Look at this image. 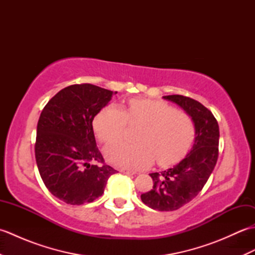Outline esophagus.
Segmentation results:
<instances>
[{"label": "esophagus", "instance_id": "34e87169", "mask_svg": "<svg viewBox=\"0 0 255 255\" xmlns=\"http://www.w3.org/2000/svg\"><path fill=\"white\" fill-rule=\"evenodd\" d=\"M122 173H124V174H128V175H133L134 172L131 171V170H128V169H122L121 170Z\"/></svg>", "mask_w": 255, "mask_h": 255}]
</instances>
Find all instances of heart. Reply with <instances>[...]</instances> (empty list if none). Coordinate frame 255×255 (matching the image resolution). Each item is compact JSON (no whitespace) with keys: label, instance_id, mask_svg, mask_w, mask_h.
Returning <instances> with one entry per match:
<instances>
[{"label":"heart","instance_id":"b5f03b06","mask_svg":"<svg viewBox=\"0 0 255 255\" xmlns=\"http://www.w3.org/2000/svg\"><path fill=\"white\" fill-rule=\"evenodd\" d=\"M142 125L137 134L139 142L117 141L105 149L110 163L144 169L156 160L161 166L176 163L191 147L195 134L193 119L186 113L175 111L164 102L131 99L126 110L108 106L97 114L93 127L102 142L122 138L127 125Z\"/></svg>","mask_w":255,"mask_h":255}]
</instances>
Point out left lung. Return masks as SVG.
<instances>
[{"label": "left lung", "instance_id": "8db88e82", "mask_svg": "<svg viewBox=\"0 0 255 255\" xmlns=\"http://www.w3.org/2000/svg\"><path fill=\"white\" fill-rule=\"evenodd\" d=\"M163 99L181 106L193 119L194 144L178 164L151 173L153 187L141 194V200L152 209L173 211L196 197L213 173L218 159L219 126L213 113L191 97L167 95Z\"/></svg>", "mask_w": 255, "mask_h": 255}]
</instances>
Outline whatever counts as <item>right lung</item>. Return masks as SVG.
Masks as SVG:
<instances>
[{
	"instance_id": "add662e5",
	"label": "right lung",
	"mask_w": 255,
	"mask_h": 255,
	"mask_svg": "<svg viewBox=\"0 0 255 255\" xmlns=\"http://www.w3.org/2000/svg\"><path fill=\"white\" fill-rule=\"evenodd\" d=\"M116 93L89 83L70 85L58 92L40 114L35 143L38 171L49 192L64 203H92L117 172L104 163L92 125Z\"/></svg>"
}]
</instances>
